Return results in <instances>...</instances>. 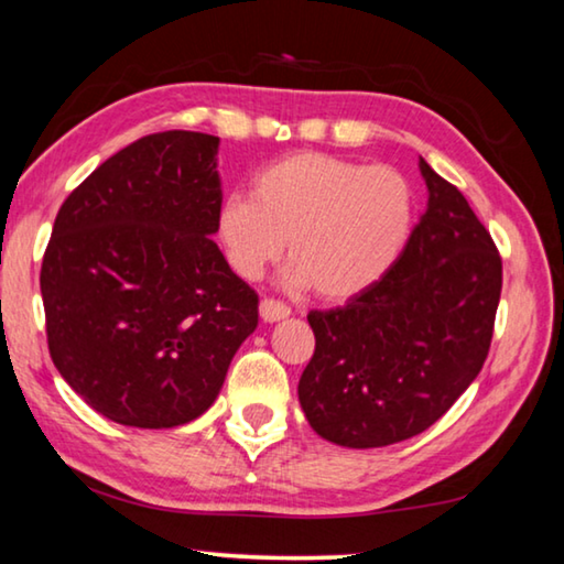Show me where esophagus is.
I'll use <instances>...</instances> for the list:
<instances>
[{
  "mask_svg": "<svg viewBox=\"0 0 564 564\" xmlns=\"http://www.w3.org/2000/svg\"><path fill=\"white\" fill-rule=\"evenodd\" d=\"M289 314H291V308L279 299H263L261 301V318L268 321V324H273V321H281Z\"/></svg>",
  "mask_w": 564,
  "mask_h": 564,
  "instance_id": "34e87169",
  "label": "esophagus"
}]
</instances>
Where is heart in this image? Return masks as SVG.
<instances>
[{
	"instance_id": "b5f03b06",
	"label": "heart",
	"mask_w": 564,
	"mask_h": 564,
	"mask_svg": "<svg viewBox=\"0 0 564 564\" xmlns=\"http://www.w3.org/2000/svg\"><path fill=\"white\" fill-rule=\"evenodd\" d=\"M414 213V187L401 170L308 150L263 167L250 198L223 200L216 234L240 279L261 275L289 240L293 281L326 301H348L397 263Z\"/></svg>"
}]
</instances>
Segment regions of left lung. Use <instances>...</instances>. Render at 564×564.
Instances as JSON below:
<instances>
[{
  "label": "left lung",
  "instance_id": "8db88e82",
  "mask_svg": "<svg viewBox=\"0 0 564 564\" xmlns=\"http://www.w3.org/2000/svg\"><path fill=\"white\" fill-rule=\"evenodd\" d=\"M429 205L397 263L346 306L311 311L316 348L299 381L324 440L369 449L422 434L485 366L502 258L475 210L419 163Z\"/></svg>",
  "mask_w": 564,
  "mask_h": 564
}]
</instances>
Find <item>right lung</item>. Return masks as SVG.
Returning <instances> with one entry per match:
<instances>
[{"label":"right lung","mask_w":564,"mask_h":564,"mask_svg":"<svg viewBox=\"0 0 564 564\" xmlns=\"http://www.w3.org/2000/svg\"><path fill=\"white\" fill-rule=\"evenodd\" d=\"M218 138L153 132L107 158L55 218L40 289L69 387L124 426L198 419L258 326V293L216 234Z\"/></svg>","instance_id":"add662e5"}]
</instances>
